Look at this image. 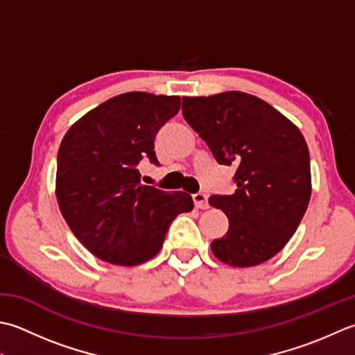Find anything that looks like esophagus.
I'll use <instances>...</instances> for the list:
<instances>
[{
    "label": "esophagus",
    "mask_w": 355,
    "mask_h": 355,
    "mask_svg": "<svg viewBox=\"0 0 355 355\" xmlns=\"http://www.w3.org/2000/svg\"><path fill=\"white\" fill-rule=\"evenodd\" d=\"M193 200H194V205H196V208H200V209H207L209 207L208 204V196L205 193H198L194 194L193 196Z\"/></svg>",
    "instance_id": "34e87169"
}]
</instances>
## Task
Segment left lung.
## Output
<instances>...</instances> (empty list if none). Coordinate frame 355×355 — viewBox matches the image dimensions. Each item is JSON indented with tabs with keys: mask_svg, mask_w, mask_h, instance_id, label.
Masks as SVG:
<instances>
[{
	"mask_svg": "<svg viewBox=\"0 0 355 355\" xmlns=\"http://www.w3.org/2000/svg\"><path fill=\"white\" fill-rule=\"evenodd\" d=\"M182 114L220 165H236V191L209 198L227 214V234L211 242L220 262H266L297 230L311 198L309 150L300 130L272 105L243 92L184 96Z\"/></svg>",
	"mask_w": 355,
	"mask_h": 355,
	"instance_id": "obj_1",
	"label": "left lung"
}]
</instances>
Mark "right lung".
Masks as SVG:
<instances>
[{"mask_svg": "<svg viewBox=\"0 0 355 355\" xmlns=\"http://www.w3.org/2000/svg\"><path fill=\"white\" fill-rule=\"evenodd\" d=\"M179 96L128 92L107 99L69 128L58 150L56 199L71 233L104 262L135 266L162 248L170 223L191 211L188 193L141 184L137 164L178 114Z\"/></svg>", "mask_w": 355, "mask_h": 355, "instance_id": "obj_1", "label": "right lung"}]
</instances>
